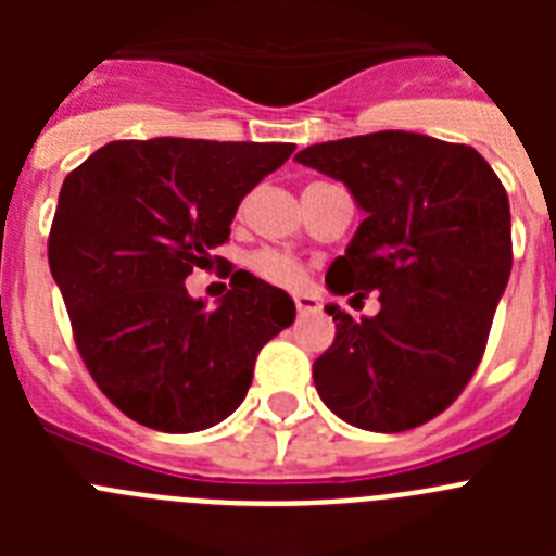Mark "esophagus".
I'll return each instance as SVG.
<instances>
[{
  "instance_id": "obj_1",
  "label": "esophagus",
  "mask_w": 556,
  "mask_h": 556,
  "mask_svg": "<svg viewBox=\"0 0 556 556\" xmlns=\"http://www.w3.org/2000/svg\"><path fill=\"white\" fill-rule=\"evenodd\" d=\"M294 306H298L301 314L317 312V308H320V301H317L314 294H294Z\"/></svg>"
}]
</instances>
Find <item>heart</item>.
Here are the masks:
<instances>
[{
  "label": "heart",
  "mask_w": 556,
  "mask_h": 556,
  "mask_svg": "<svg viewBox=\"0 0 556 556\" xmlns=\"http://www.w3.org/2000/svg\"><path fill=\"white\" fill-rule=\"evenodd\" d=\"M248 267L253 269L258 278L275 283V287H287L294 289L301 287L303 281V269L283 253H275V250H258L248 258Z\"/></svg>",
  "instance_id": "b5f03b06"
}]
</instances>
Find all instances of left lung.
Returning <instances> with one entry per match:
<instances>
[{"label":"left lung","mask_w":556,"mask_h":556,"mask_svg":"<svg viewBox=\"0 0 556 556\" xmlns=\"http://www.w3.org/2000/svg\"><path fill=\"white\" fill-rule=\"evenodd\" d=\"M342 180L365 219L328 267L333 294L378 292L376 317L337 323L314 362L323 404L365 431L415 429L454 404L481 362L513 269L509 200L468 144L378 130L294 155Z\"/></svg>","instance_id":"obj_1"}]
</instances>
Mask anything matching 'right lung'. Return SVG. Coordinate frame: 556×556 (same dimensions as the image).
<instances>
[{
	"label": "right lung",
	"instance_id": "right-lung-1",
	"mask_svg": "<svg viewBox=\"0 0 556 556\" xmlns=\"http://www.w3.org/2000/svg\"><path fill=\"white\" fill-rule=\"evenodd\" d=\"M292 152L273 141H111L63 180L49 269L88 372L136 424L166 434L217 426L248 395L258 351L292 326V298L248 269L230 275L217 308L184 283L228 242L244 194Z\"/></svg>",
	"mask_w": 556,
	"mask_h": 556
}]
</instances>
